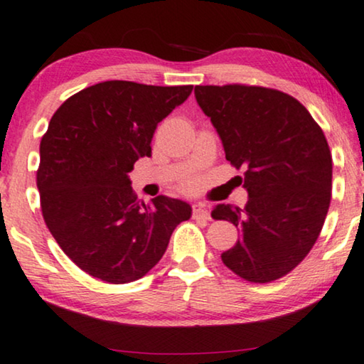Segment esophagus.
Masks as SVG:
<instances>
[{
  "label": "esophagus",
  "instance_id": "34e87169",
  "mask_svg": "<svg viewBox=\"0 0 364 364\" xmlns=\"http://www.w3.org/2000/svg\"><path fill=\"white\" fill-rule=\"evenodd\" d=\"M193 218L194 219H211V214H209V209H208V204L204 203H196L193 204Z\"/></svg>",
  "mask_w": 364,
  "mask_h": 364
}]
</instances>
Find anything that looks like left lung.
Returning a JSON list of instances; mask_svg holds the SVG:
<instances>
[{"mask_svg":"<svg viewBox=\"0 0 364 364\" xmlns=\"http://www.w3.org/2000/svg\"><path fill=\"white\" fill-rule=\"evenodd\" d=\"M194 95L221 138L226 160L244 168V209L218 204L240 239L221 254L249 282L284 277L306 257L331 199V153L323 130L299 100L257 85H196Z\"/></svg>","mask_w":364,"mask_h":364,"instance_id":"1","label":"left lung"}]
</instances>
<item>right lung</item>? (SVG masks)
Instances as JSON below:
<instances>
[{
	"instance_id": "add662e5",
	"label": "right lung",
	"mask_w": 364,
	"mask_h": 364,
	"mask_svg": "<svg viewBox=\"0 0 364 364\" xmlns=\"http://www.w3.org/2000/svg\"><path fill=\"white\" fill-rule=\"evenodd\" d=\"M191 90L107 80L69 97L50 119L36 175L43 218L64 254L92 277L141 279L191 218L180 199L138 201L129 178L138 158L151 155L156 125Z\"/></svg>"
}]
</instances>
